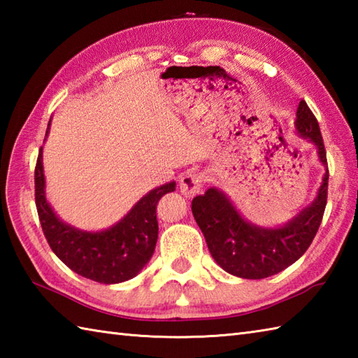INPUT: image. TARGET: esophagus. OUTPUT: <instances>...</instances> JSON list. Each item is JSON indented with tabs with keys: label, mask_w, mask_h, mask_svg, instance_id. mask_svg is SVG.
<instances>
[{
	"label": "esophagus",
	"mask_w": 358,
	"mask_h": 358,
	"mask_svg": "<svg viewBox=\"0 0 358 358\" xmlns=\"http://www.w3.org/2000/svg\"><path fill=\"white\" fill-rule=\"evenodd\" d=\"M204 181L203 172H187L180 180V192L187 199H192L201 191Z\"/></svg>",
	"instance_id": "esophagus-1"
}]
</instances>
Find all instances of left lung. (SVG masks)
<instances>
[{
    "label": "left lung",
    "mask_w": 358,
    "mask_h": 358,
    "mask_svg": "<svg viewBox=\"0 0 358 358\" xmlns=\"http://www.w3.org/2000/svg\"><path fill=\"white\" fill-rule=\"evenodd\" d=\"M295 131L315 144L326 173L315 200L280 227L246 222L227 196L210 187L192 200V214L217 264L235 277L260 280L285 271L306 252L323 220L328 201V159L320 126L305 100L296 108Z\"/></svg>",
    "instance_id": "1"
}]
</instances>
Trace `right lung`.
Listing matches in <instances>:
<instances>
[{
  "label": "right lung",
  "mask_w": 358,
  "mask_h": 358,
  "mask_svg": "<svg viewBox=\"0 0 358 358\" xmlns=\"http://www.w3.org/2000/svg\"><path fill=\"white\" fill-rule=\"evenodd\" d=\"M44 186L41 148L35 166V204L44 237L67 268L104 285L131 280L148 264L158 238L157 203L164 194L175 191V181L155 187L117 224L106 231L87 232L57 217L45 200Z\"/></svg>",
  "instance_id": "add662e5"
}]
</instances>
